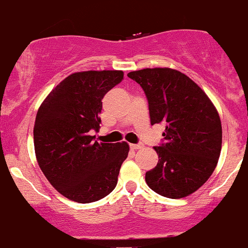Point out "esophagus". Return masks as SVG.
<instances>
[{
	"label": "esophagus",
	"mask_w": 248,
	"mask_h": 248,
	"mask_svg": "<svg viewBox=\"0 0 248 248\" xmlns=\"http://www.w3.org/2000/svg\"><path fill=\"white\" fill-rule=\"evenodd\" d=\"M130 148L134 149V150H137V149L142 148V144H130Z\"/></svg>",
	"instance_id": "34e87169"
}]
</instances>
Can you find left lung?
<instances>
[{"mask_svg": "<svg viewBox=\"0 0 248 248\" xmlns=\"http://www.w3.org/2000/svg\"><path fill=\"white\" fill-rule=\"evenodd\" d=\"M144 91L151 124H166L155 150L158 163L145 172L150 189L170 199L186 198L206 182L220 157L222 129L207 94L186 74L171 68L130 72Z\"/></svg>", "mask_w": 248, "mask_h": 248, "instance_id": "obj_1", "label": "left lung"}]
</instances>
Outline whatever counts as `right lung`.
I'll list each match as a JSON object with an SVG mask.
<instances>
[{
  "mask_svg": "<svg viewBox=\"0 0 248 248\" xmlns=\"http://www.w3.org/2000/svg\"><path fill=\"white\" fill-rule=\"evenodd\" d=\"M122 71L71 74L49 93L36 114L34 148L40 168L65 198L90 203L117 186L127 143H98L103 98L123 80Z\"/></svg>",
  "mask_w": 248,
  "mask_h": 248,
  "instance_id": "right-lung-1",
  "label": "right lung"
}]
</instances>
